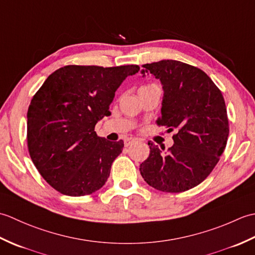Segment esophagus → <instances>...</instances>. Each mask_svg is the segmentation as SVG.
I'll use <instances>...</instances> for the list:
<instances>
[{
  "label": "esophagus",
  "mask_w": 255,
  "mask_h": 255,
  "mask_svg": "<svg viewBox=\"0 0 255 255\" xmlns=\"http://www.w3.org/2000/svg\"><path fill=\"white\" fill-rule=\"evenodd\" d=\"M134 141H136V139H133V138H127V139H125V145H126V147H128V145H130V144L133 143Z\"/></svg>",
  "instance_id": "34e87169"
}]
</instances>
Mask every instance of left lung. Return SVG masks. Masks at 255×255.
<instances>
[{
    "mask_svg": "<svg viewBox=\"0 0 255 255\" xmlns=\"http://www.w3.org/2000/svg\"><path fill=\"white\" fill-rule=\"evenodd\" d=\"M163 89L158 125L176 129L166 153L148 142L149 158L140 173L150 186L166 193L188 191L202 183L218 163L229 134L228 116L220 90L202 70L176 60L143 64Z\"/></svg>",
    "mask_w": 255,
    "mask_h": 255,
    "instance_id": "obj_1",
    "label": "left lung"
}]
</instances>
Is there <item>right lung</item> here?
<instances>
[{
    "mask_svg": "<svg viewBox=\"0 0 255 255\" xmlns=\"http://www.w3.org/2000/svg\"><path fill=\"white\" fill-rule=\"evenodd\" d=\"M139 66H66L51 73L27 112L29 155L46 182L63 195L84 196L104 185L123 140L94 131L110 116L115 92Z\"/></svg>",
    "mask_w": 255,
    "mask_h": 255,
    "instance_id": "obj_1",
    "label": "right lung"
}]
</instances>
